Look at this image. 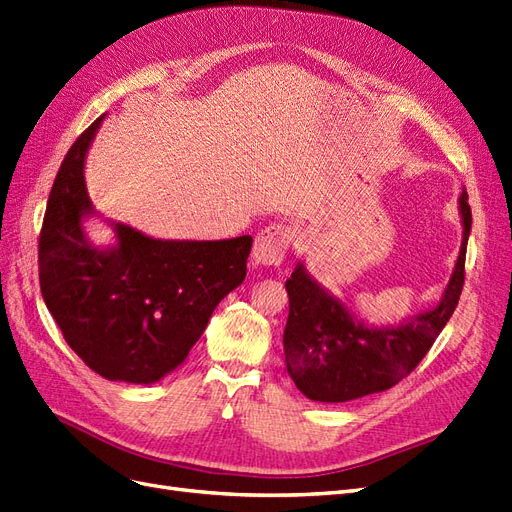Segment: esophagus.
Here are the masks:
<instances>
[{
  "label": "esophagus",
  "instance_id": "1",
  "mask_svg": "<svg viewBox=\"0 0 512 512\" xmlns=\"http://www.w3.org/2000/svg\"><path fill=\"white\" fill-rule=\"evenodd\" d=\"M293 240V232L289 225L274 223L261 230L253 244V263L261 268H276L285 259Z\"/></svg>",
  "mask_w": 512,
  "mask_h": 512
}]
</instances>
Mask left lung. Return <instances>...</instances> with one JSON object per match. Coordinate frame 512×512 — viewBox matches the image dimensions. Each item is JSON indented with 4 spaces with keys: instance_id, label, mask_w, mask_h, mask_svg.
Masks as SVG:
<instances>
[{
    "instance_id": "8db88e82",
    "label": "left lung",
    "mask_w": 512,
    "mask_h": 512,
    "mask_svg": "<svg viewBox=\"0 0 512 512\" xmlns=\"http://www.w3.org/2000/svg\"><path fill=\"white\" fill-rule=\"evenodd\" d=\"M458 204L462 244L439 304L399 325L365 323L310 276L304 261L297 263L285 285L289 318L282 342L287 371L301 394L318 403H346L392 388L420 365L456 310L464 287L472 223L466 189Z\"/></svg>"
}]
</instances>
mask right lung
<instances>
[{
  "instance_id": "right-lung-1",
  "label": "right lung",
  "mask_w": 512,
  "mask_h": 512,
  "mask_svg": "<svg viewBox=\"0 0 512 512\" xmlns=\"http://www.w3.org/2000/svg\"><path fill=\"white\" fill-rule=\"evenodd\" d=\"M103 118L71 145L54 179L40 234V287L65 342L109 382L156 384L204 333L219 301L242 285L251 236L162 240L109 221L97 246L84 223L99 217L84 164Z\"/></svg>"
}]
</instances>
